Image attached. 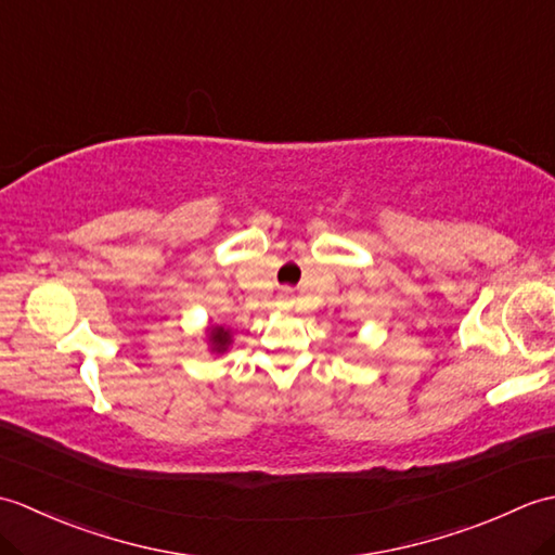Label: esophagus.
Returning <instances> with one entry per match:
<instances>
[{
    "label": "esophagus",
    "mask_w": 555,
    "mask_h": 555,
    "mask_svg": "<svg viewBox=\"0 0 555 555\" xmlns=\"http://www.w3.org/2000/svg\"><path fill=\"white\" fill-rule=\"evenodd\" d=\"M281 300L288 305L291 302V291H281Z\"/></svg>",
    "instance_id": "1"
}]
</instances>
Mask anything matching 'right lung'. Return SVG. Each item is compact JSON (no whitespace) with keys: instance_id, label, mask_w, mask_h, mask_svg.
<instances>
[{"instance_id":"right-lung-1","label":"right lung","mask_w":555,"mask_h":555,"mask_svg":"<svg viewBox=\"0 0 555 555\" xmlns=\"http://www.w3.org/2000/svg\"><path fill=\"white\" fill-rule=\"evenodd\" d=\"M205 338H207V350L215 352V356H223V352L233 346V332L221 324H209L205 328Z\"/></svg>"}]
</instances>
